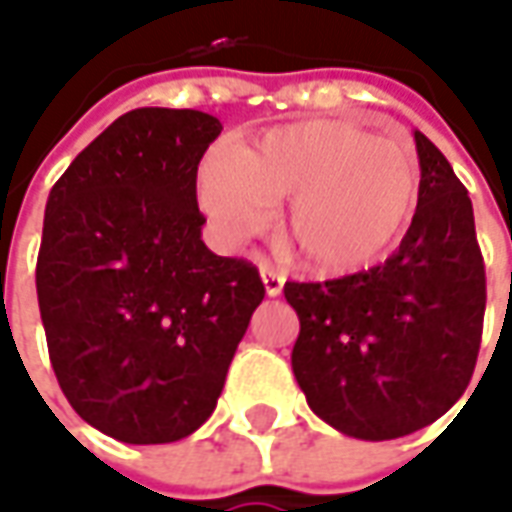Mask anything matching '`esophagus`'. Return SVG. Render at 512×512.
I'll list each match as a JSON object with an SVG mask.
<instances>
[{"label":"esophagus","instance_id":"1","mask_svg":"<svg viewBox=\"0 0 512 512\" xmlns=\"http://www.w3.org/2000/svg\"><path fill=\"white\" fill-rule=\"evenodd\" d=\"M260 280H263V288H266L268 296H280L282 285H285V274L277 271V268L263 266L260 268Z\"/></svg>","mask_w":512,"mask_h":512}]
</instances>
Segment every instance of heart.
I'll return each mask as SVG.
<instances>
[{"label":"heart","instance_id":"obj_1","mask_svg":"<svg viewBox=\"0 0 512 512\" xmlns=\"http://www.w3.org/2000/svg\"><path fill=\"white\" fill-rule=\"evenodd\" d=\"M199 205L227 246L263 230L288 199L285 235L318 274H352L388 255L421 194L416 155L349 121L277 124L235 160L210 155L196 177Z\"/></svg>","mask_w":512,"mask_h":512}]
</instances>
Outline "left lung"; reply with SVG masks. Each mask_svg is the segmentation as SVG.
Wrapping results in <instances>:
<instances>
[{"label":"left lung","mask_w":512,"mask_h":512,"mask_svg":"<svg viewBox=\"0 0 512 512\" xmlns=\"http://www.w3.org/2000/svg\"><path fill=\"white\" fill-rule=\"evenodd\" d=\"M421 194L399 249L341 280L285 282L299 316L291 366L307 405L349 438L391 441L441 418L468 388L485 316L474 207L416 130Z\"/></svg>","instance_id":"left-lung-1"}]
</instances>
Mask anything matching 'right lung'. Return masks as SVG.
<instances>
[{
    "label": "right lung",
    "mask_w": 512,
    "mask_h": 512,
    "mask_svg": "<svg viewBox=\"0 0 512 512\" xmlns=\"http://www.w3.org/2000/svg\"><path fill=\"white\" fill-rule=\"evenodd\" d=\"M219 135L202 110L138 107L46 199L35 288L49 360L77 416L116 441L199 430L263 302L257 268L202 241L196 169Z\"/></svg>",
    "instance_id": "add662e5"
}]
</instances>
